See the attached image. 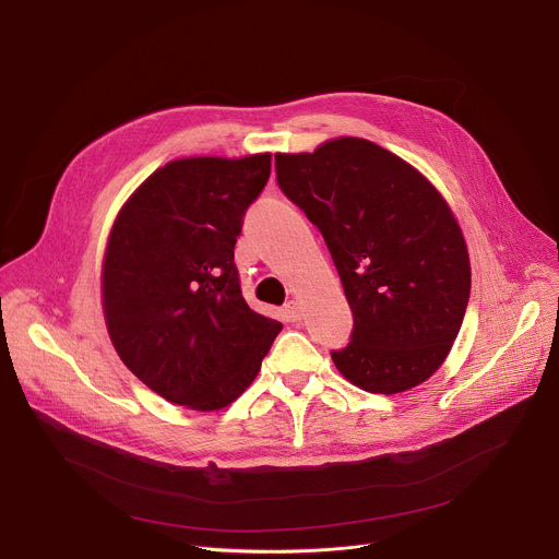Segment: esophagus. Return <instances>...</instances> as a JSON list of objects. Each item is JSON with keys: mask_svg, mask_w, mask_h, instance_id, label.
<instances>
[{"mask_svg": "<svg viewBox=\"0 0 559 559\" xmlns=\"http://www.w3.org/2000/svg\"><path fill=\"white\" fill-rule=\"evenodd\" d=\"M285 317H287L289 321H301V317H304L301 306L296 304V301H289V304L285 306Z\"/></svg>", "mask_w": 559, "mask_h": 559, "instance_id": "obj_1", "label": "esophagus"}]
</instances>
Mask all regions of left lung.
<instances>
[{
	"mask_svg": "<svg viewBox=\"0 0 559 559\" xmlns=\"http://www.w3.org/2000/svg\"><path fill=\"white\" fill-rule=\"evenodd\" d=\"M274 159L281 191L321 231L353 310L348 346L330 353L340 373L386 395L431 378L461 330L472 283L448 202L366 139Z\"/></svg>",
	"mask_w": 559,
	"mask_h": 559,
	"instance_id": "obj_1",
	"label": "left lung"
}]
</instances>
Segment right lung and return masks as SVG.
<instances>
[{"label":"right lung","mask_w":559,"mask_h":559,"mask_svg":"<svg viewBox=\"0 0 559 559\" xmlns=\"http://www.w3.org/2000/svg\"><path fill=\"white\" fill-rule=\"evenodd\" d=\"M272 157L177 159L147 177L111 227L103 265L109 340L168 402L213 412L258 376L283 325L242 299L234 247Z\"/></svg>","instance_id":"obj_1"}]
</instances>
